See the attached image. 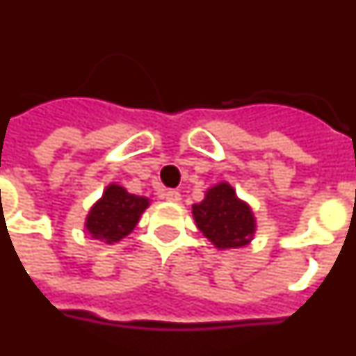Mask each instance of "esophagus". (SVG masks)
Masks as SVG:
<instances>
[{"mask_svg": "<svg viewBox=\"0 0 356 356\" xmlns=\"http://www.w3.org/2000/svg\"><path fill=\"white\" fill-rule=\"evenodd\" d=\"M163 197L168 202H179V201H181V193H179L177 190H166V192L163 193Z\"/></svg>", "mask_w": 356, "mask_h": 356, "instance_id": "1", "label": "esophagus"}]
</instances>
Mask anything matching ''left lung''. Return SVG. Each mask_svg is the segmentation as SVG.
Returning a JSON list of instances; mask_svg holds the SVG:
<instances>
[{
    "mask_svg": "<svg viewBox=\"0 0 356 356\" xmlns=\"http://www.w3.org/2000/svg\"><path fill=\"white\" fill-rule=\"evenodd\" d=\"M192 208L199 232L220 252L248 246L255 237L257 217L252 206L226 181L208 188L204 199Z\"/></svg>",
    "mask_w": 356,
    "mask_h": 356,
    "instance_id": "1",
    "label": "left lung"
}]
</instances>
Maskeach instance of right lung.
<instances>
[{"instance_id": "obj_1", "label": "right lung", "mask_w": 356, "mask_h": 356, "mask_svg": "<svg viewBox=\"0 0 356 356\" xmlns=\"http://www.w3.org/2000/svg\"><path fill=\"white\" fill-rule=\"evenodd\" d=\"M148 206V197L136 195L121 184L110 183L86 213L85 229L95 241L115 244L132 234Z\"/></svg>"}]
</instances>
